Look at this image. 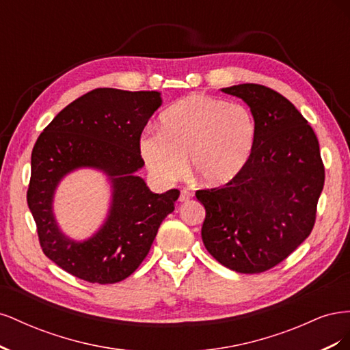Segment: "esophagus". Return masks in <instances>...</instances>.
<instances>
[{
    "label": "esophagus",
    "mask_w": 350,
    "mask_h": 350,
    "mask_svg": "<svg viewBox=\"0 0 350 350\" xmlns=\"http://www.w3.org/2000/svg\"><path fill=\"white\" fill-rule=\"evenodd\" d=\"M193 193L191 191H189V189H181V194H179V201H183V203H184V201H188L189 198H193Z\"/></svg>",
    "instance_id": "esophagus-1"
}]
</instances>
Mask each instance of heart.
Masks as SVG:
<instances>
[{
  "label": "heart",
  "instance_id": "1",
  "mask_svg": "<svg viewBox=\"0 0 350 350\" xmlns=\"http://www.w3.org/2000/svg\"><path fill=\"white\" fill-rule=\"evenodd\" d=\"M161 130H147L140 153L150 174L172 183L185 171L207 185L232 181L247 165L257 140L248 108L224 99L191 94L174 103L161 118Z\"/></svg>",
  "mask_w": 350,
  "mask_h": 350
}]
</instances>
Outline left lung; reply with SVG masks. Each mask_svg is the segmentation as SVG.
<instances>
[{"label": "left lung", "instance_id": "8db88e82", "mask_svg": "<svg viewBox=\"0 0 350 350\" xmlns=\"http://www.w3.org/2000/svg\"><path fill=\"white\" fill-rule=\"evenodd\" d=\"M221 92L248 103L257 140L232 181L196 193L206 208L201 238L225 267L262 273L311 234L325 178L320 144L308 121L276 90L245 83Z\"/></svg>", "mask_w": 350, "mask_h": 350}]
</instances>
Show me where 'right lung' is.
I'll use <instances>...</instances> for the list:
<instances>
[{
  "instance_id": "1",
  "label": "right lung",
  "mask_w": 350,
  "mask_h": 350,
  "mask_svg": "<svg viewBox=\"0 0 350 350\" xmlns=\"http://www.w3.org/2000/svg\"><path fill=\"white\" fill-rule=\"evenodd\" d=\"M161 103L159 92L94 89L71 102L38 137L27 206L42 251L72 276L99 284L126 279L149 254L162 220L174 211L178 189L154 194L134 175L144 165L142 133ZM83 165L111 176L114 198L98 234L74 243L56 228L51 196L62 176Z\"/></svg>"
}]
</instances>
